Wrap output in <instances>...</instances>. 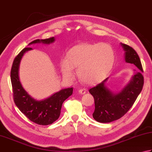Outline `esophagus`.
Instances as JSON below:
<instances>
[{
  "label": "esophagus",
  "mask_w": 152,
  "mask_h": 152,
  "mask_svg": "<svg viewBox=\"0 0 152 152\" xmlns=\"http://www.w3.org/2000/svg\"><path fill=\"white\" fill-rule=\"evenodd\" d=\"M78 92L81 94H84L86 93V88H82V89H80L78 90Z\"/></svg>",
  "instance_id": "esophagus-1"
}]
</instances>
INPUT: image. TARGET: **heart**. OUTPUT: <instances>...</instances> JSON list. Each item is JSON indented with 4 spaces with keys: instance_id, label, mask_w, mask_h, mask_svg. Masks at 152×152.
Masks as SVG:
<instances>
[{
    "instance_id": "1",
    "label": "heart",
    "mask_w": 152,
    "mask_h": 152,
    "mask_svg": "<svg viewBox=\"0 0 152 152\" xmlns=\"http://www.w3.org/2000/svg\"><path fill=\"white\" fill-rule=\"evenodd\" d=\"M66 58L60 62L63 76L73 78V68H75L80 80L90 84L100 80L111 70L115 62V52L107 43L80 44L72 48Z\"/></svg>"
}]
</instances>
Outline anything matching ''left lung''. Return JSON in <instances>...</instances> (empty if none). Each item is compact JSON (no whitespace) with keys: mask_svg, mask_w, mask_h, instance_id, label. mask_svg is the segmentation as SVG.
<instances>
[{"mask_svg":"<svg viewBox=\"0 0 152 152\" xmlns=\"http://www.w3.org/2000/svg\"><path fill=\"white\" fill-rule=\"evenodd\" d=\"M122 46L126 52V62L134 64L143 72L141 60L135 50L125 44H122ZM107 80L106 78L100 84L89 90L94 99L95 110L93 118L101 123L111 122L124 116L133 106L144 83L142 73L137 72L120 92L114 94L105 86Z\"/></svg>","mask_w":152,"mask_h":152,"instance_id":"left-lung-1","label":"left lung"}]
</instances>
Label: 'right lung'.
Wrapping results in <instances>:
<instances>
[{
  "mask_svg": "<svg viewBox=\"0 0 152 152\" xmlns=\"http://www.w3.org/2000/svg\"><path fill=\"white\" fill-rule=\"evenodd\" d=\"M54 38L47 39H37L30 42L29 45L42 42L50 44L53 42ZM32 48L27 47L22 50L20 53L15 57L10 71V79L12 86L13 99L16 106L27 118L38 125L46 126L51 124L58 119L61 111L62 104L72 94L73 88L61 90L55 93L48 98L42 101H37L30 97L23 87L19 80L18 69L20 60L26 52Z\"/></svg>",
  "mask_w": 152,
  "mask_h": 152,
  "instance_id": "right-lung-1",
  "label": "right lung"
}]
</instances>
